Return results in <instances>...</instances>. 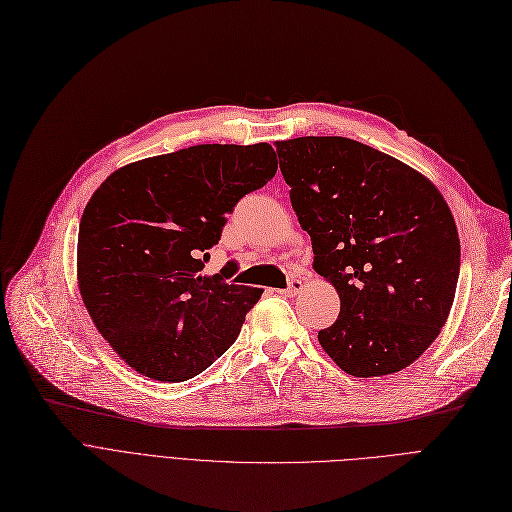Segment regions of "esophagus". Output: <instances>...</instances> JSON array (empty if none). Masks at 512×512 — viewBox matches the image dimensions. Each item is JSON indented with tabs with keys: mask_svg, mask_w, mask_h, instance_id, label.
Wrapping results in <instances>:
<instances>
[{
	"mask_svg": "<svg viewBox=\"0 0 512 512\" xmlns=\"http://www.w3.org/2000/svg\"><path fill=\"white\" fill-rule=\"evenodd\" d=\"M301 288H303V282L299 278H291V280H288V286L280 293L286 295V297H295L301 291Z\"/></svg>",
	"mask_w": 512,
	"mask_h": 512,
	"instance_id": "34e87169",
	"label": "esophagus"
}]
</instances>
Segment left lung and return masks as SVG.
<instances>
[{"label": "left lung", "instance_id": "obj_1", "mask_svg": "<svg viewBox=\"0 0 512 512\" xmlns=\"http://www.w3.org/2000/svg\"><path fill=\"white\" fill-rule=\"evenodd\" d=\"M314 270L337 288L322 349L351 376L393 374L437 339L454 303L460 240L439 190L362 142L307 136L276 144Z\"/></svg>", "mask_w": 512, "mask_h": 512}]
</instances>
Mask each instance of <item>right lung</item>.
<instances>
[{"mask_svg": "<svg viewBox=\"0 0 512 512\" xmlns=\"http://www.w3.org/2000/svg\"><path fill=\"white\" fill-rule=\"evenodd\" d=\"M270 144H198L110 173L87 203L77 242L83 303L133 370L182 383L240 335L263 288L232 284L238 263L203 268L226 215L276 175Z\"/></svg>", "mask_w": 512, "mask_h": 512, "instance_id": "obj_1", "label": "right lung"}]
</instances>
